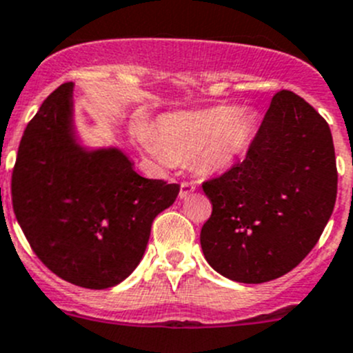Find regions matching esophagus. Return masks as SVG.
Returning <instances> with one entry per match:
<instances>
[{"mask_svg": "<svg viewBox=\"0 0 353 353\" xmlns=\"http://www.w3.org/2000/svg\"><path fill=\"white\" fill-rule=\"evenodd\" d=\"M193 191H196V186H194L193 183H183L181 184V191H179V198L181 200H184V198L190 196Z\"/></svg>", "mask_w": 353, "mask_h": 353, "instance_id": "esophagus-1", "label": "esophagus"}]
</instances>
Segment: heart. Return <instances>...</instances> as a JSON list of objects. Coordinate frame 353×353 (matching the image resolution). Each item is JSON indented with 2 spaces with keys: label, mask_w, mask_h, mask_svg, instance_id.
<instances>
[{
  "label": "heart",
  "mask_w": 353,
  "mask_h": 353,
  "mask_svg": "<svg viewBox=\"0 0 353 353\" xmlns=\"http://www.w3.org/2000/svg\"><path fill=\"white\" fill-rule=\"evenodd\" d=\"M252 112L229 105L196 112H181L160 119L159 131L139 122L136 136L145 152L162 167L196 155L207 170L225 169L245 155L255 138Z\"/></svg>",
  "instance_id": "obj_1"
}]
</instances>
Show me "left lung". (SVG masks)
Wrapping results in <instances>:
<instances>
[{
	"label": "left lung",
	"instance_id": "8db88e82",
	"mask_svg": "<svg viewBox=\"0 0 353 353\" xmlns=\"http://www.w3.org/2000/svg\"><path fill=\"white\" fill-rule=\"evenodd\" d=\"M327 122L292 91H279L246 159L203 183L212 215L200 243L212 268L246 285L296 268L323 234L336 201Z\"/></svg>",
	"mask_w": 353,
	"mask_h": 353
}]
</instances>
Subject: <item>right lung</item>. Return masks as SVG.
<instances>
[{"mask_svg": "<svg viewBox=\"0 0 353 353\" xmlns=\"http://www.w3.org/2000/svg\"><path fill=\"white\" fill-rule=\"evenodd\" d=\"M177 194L179 184L139 176L117 146L82 143L72 82L27 124L12 176L13 212L34 253L90 290L112 288L138 268L153 221Z\"/></svg>", "mask_w": 353, "mask_h": 353, "instance_id": "right-lung-1", "label": "right lung"}]
</instances>
